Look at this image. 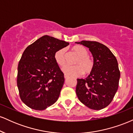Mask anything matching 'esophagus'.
<instances>
[{"mask_svg":"<svg viewBox=\"0 0 133 133\" xmlns=\"http://www.w3.org/2000/svg\"><path fill=\"white\" fill-rule=\"evenodd\" d=\"M68 77H69V76L68 75H65H65H64V78L66 79H68Z\"/></svg>","mask_w":133,"mask_h":133,"instance_id":"1","label":"esophagus"}]
</instances>
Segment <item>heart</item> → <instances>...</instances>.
Segmentation results:
<instances>
[{
  "mask_svg": "<svg viewBox=\"0 0 133 133\" xmlns=\"http://www.w3.org/2000/svg\"><path fill=\"white\" fill-rule=\"evenodd\" d=\"M73 52L79 57L74 66L65 65L62 68V71L65 75L70 76H79L83 73L89 74L92 72L94 67V61L88 56V51L86 47L80 45H74L72 48ZM55 61L60 66H64L66 63V52L65 49H59L54 54Z\"/></svg>",
  "mask_w": 133,
  "mask_h": 133,
  "instance_id": "1",
  "label": "heart"
}]
</instances>
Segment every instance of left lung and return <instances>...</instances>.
I'll return each instance as SVG.
<instances>
[{"label":"left lung","instance_id":"obj_1","mask_svg":"<svg viewBox=\"0 0 133 133\" xmlns=\"http://www.w3.org/2000/svg\"><path fill=\"white\" fill-rule=\"evenodd\" d=\"M88 47L94 58L93 71L86 79H77L76 92L82 104L100 110L111 103L117 92L120 78L117 59L109 49L96 41L76 42Z\"/></svg>","mask_w":133,"mask_h":133}]
</instances>
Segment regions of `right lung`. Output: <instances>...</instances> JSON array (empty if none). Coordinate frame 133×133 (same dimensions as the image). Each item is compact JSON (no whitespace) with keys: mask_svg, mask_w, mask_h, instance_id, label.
<instances>
[{"mask_svg":"<svg viewBox=\"0 0 133 133\" xmlns=\"http://www.w3.org/2000/svg\"><path fill=\"white\" fill-rule=\"evenodd\" d=\"M69 44L44 36L24 51L18 65L17 84L20 97L26 106L41 111L57 101L64 77L54 54Z\"/></svg>","mask_w":133,"mask_h":133,"instance_id":"1","label":"right lung"}]
</instances>
